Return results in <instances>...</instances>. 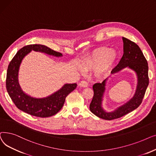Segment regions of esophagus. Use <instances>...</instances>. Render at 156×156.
<instances>
[{
	"instance_id": "esophagus-1",
	"label": "esophagus",
	"mask_w": 156,
	"mask_h": 156,
	"mask_svg": "<svg viewBox=\"0 0 156 156\" xmlns=\"http://www.w3.org/2000/svg\"><path fill=\"white\" fill-rule=\"evenodd\" d=\"M79 86L80 87H87L88 86V84L86 82V81H84V80H82L80 81V82L79 83Z\"/></svg>"
}]
</instances>
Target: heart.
Instances as JSON below:
<instances>
[{"mask_svg": "<svg viewBox=\"0 0 156 156\" xmlns=\"http://www.w3.org/2000/svg\"><path fill=\"white\" fill-rule=\"evenodd\" d=\"M117 60L115 51L107 47L95 49L81 64L85 71L95 70L94 76L98 79L107 77Z\"/></svg>", "mask_w": 156, "mask_h": 156, "instance_id": "heart-1", "label": "heart"}]
</instances>
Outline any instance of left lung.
<instances>
[{"label": "left lung", "mask_w": 156, "mask_h": 156, "mask_svg": "<svg viewBox=\"0 0 156 156\" xmlns=\"http://www.w3.org/2000/svg\"><path fill=\"white\" fill-rule=\"evenodd\" d=\"M122 41L123 56L119 64L111 72V73H116L126 67L133 70L137 77L136 89L135 94L129 101L114 110L107 112L102 107L107 78L101 83L94 84L93 86L94 96L90 103V108L93 114L103 119L112 120L119 118L137 108L142 101L149 85V67L142 51L135 42L125 37H122Z\"/></svg>", "instance_id": "8db88e82"}]
</instances>
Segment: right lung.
<instances>
[{"instance_id": "right-lung-1", "label": "right lung", "mask_w": 156, "mask_h": 156, "mask_svg": "<svg viewBox=\"0 0 156 156\" xmlns=\"http://www.w3.org/2000/svg\"><path fill=\"white\" fill-rule=\"evenodd\" d=\"M32 51L41 52L55 57L62 53L41 44H31L20 49L11 61L7 71L6 89L12 101L21 111L34 116L48 117L58 113L62 108L65 98L77 87V84H65L55 93L44 98H34L26 94L19 84L18 72L22 60Z\"/></svg>"}]
</instances>
